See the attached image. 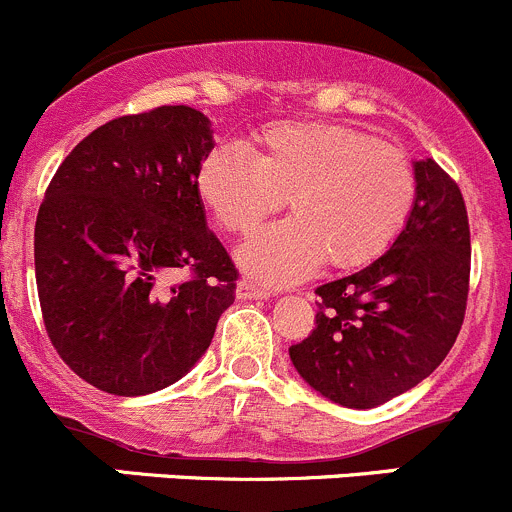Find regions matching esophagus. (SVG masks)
Listing matches in <instances>:
<instances>
[{
	"label": "esophagus",
	"instance_id": "1",
	"mask_svg": "<svg viewBox=\"0 0 512 512\" xmlns=\"http://www.w3.org/2000/svg\"><path fill=\"white\" fill-rule=\"evenodd\" d=\"M271 296V291L268 288H261L256 286L254 281H239L236 283V298H241V301H263V298Z\"/></svg>",
	"mask_w": 512,
	"mask_h": 512
}]
</instances>
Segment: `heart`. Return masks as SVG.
<instances>
[{"mask_svg":"<svg viewBox=\"0 0 512 512\" xmlns=\"http://www.w3.org/2000/svg\"><path fill=\"white\" fill-rule=\"evenodd\" d=\"M196 191L224 231L246 234L288 199L293 219L239 246L236 261L263 283L376 261L406 226L416 179L398 151L343 124L273 121L241 146H216L196 171Z\"/></svg>","mask_w":512,"mask_h":512,"instance_id":"b5f03b06","label":"heart"}]
</instances>
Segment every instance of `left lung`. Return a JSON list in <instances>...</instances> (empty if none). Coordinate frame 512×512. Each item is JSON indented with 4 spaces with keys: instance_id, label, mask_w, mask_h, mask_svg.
Masks as SVG:
<instances>
[{
    "instance_id": "1",
    "label": "left lung",
    "mask_w": 512,
    "mask_h": 512,
    "mask_svg": "<svg viewBox=\"0 0 512 512\" xmlns=\"http://www.w3.org/2000/svg\"><path fill=\"white\" fill-rule=\"evenodd\" d=\"M411 216L368 266L323 283L316 328L288 348L293 368L338 406L376 408L416 388L458 338L468 301L470 229L458 184L413 161Z\"/></svg>"
}]
</instances>
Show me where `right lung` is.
Returning a JSON list of instances; mask_svg holds the SVG:
<instances>
[{"instance_id": "right-lung-1", "label": "right lung", "mask_w": 512, "mask_h": 512, "mask_svg": "<svg viewBox=\"0 0 512 512\" xmlns=\"http://www.w3.org/2000/svg\"><path fill=\"white\" fill-rule=\"evenodd\" d=\"M209 116L159 106L91 131L39 206L34 271L62 361L111 396L184 378L234 303L236 268L206 226L196 171ZM179 270L186 282L173 283Z\"/></svg>"}]
</instances>
